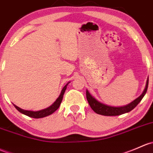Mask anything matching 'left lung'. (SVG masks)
<instances>
[{"mask_svg":"<svg viewBox=\"0 0 153 153\" xmlns=\"http://www.w3.org/2000/svg\"><path fill=\"white\" fill-rule=\"evenodd\" d=\"M148 82L149 80L147 79L145 89H144L143 93L139 97L136 98L135 100H133V102H131L130 104H128V105L122 106V107H113V106H109L105 105V104L103 103H101V102H98L95 98L93 97L87 90H86V99H87L88 102H89L91 109H92L95 113L98 114L103 116L121 115L123 114L128 113V112L131 111L133 110V109L140 102V101L142 100V98L144 97V94L147 92V87H148Z\"/></svg>","mask_w":153,"mask_h":153,"instance_id":"obj_1","label":"left lung"}]
</instances>
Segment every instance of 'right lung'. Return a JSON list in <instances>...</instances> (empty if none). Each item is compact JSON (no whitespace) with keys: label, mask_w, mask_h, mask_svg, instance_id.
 <instances>
[{"label":"right lung","mask_w":153,"mask_h":153,"mask_svg":"<svg viewBox=\"0 0 153 153\" xmlns=\"http://www.w3.org/2000/svg\"><path fill=\"white\" fill-rule=\"evenodd\" d=\"M68 83L64 86V88L62 90V92H61L60 95H59V97H58L57 100L54 102V103L52 105L50 106V107L47 108L43 109V110H41V111H32L23 110V109H21L20 108L17 107V106L15 105H14V106L15 107V108L17 109V111H19L20 112V113L28 116V117H32V118H36V119L42 118V117H47V116L50 114H52L53 112H55L59 108V106H60L61 102H62V99H63V95L64 92H65V90L67 89V85H68Z\"/></svg>","instance_id":"obj_1"}]
</instances>
